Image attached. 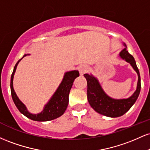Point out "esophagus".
Masks as SVG:
<instances>
[{"mask_svg": "<svg viewBox=\"0 0 150 150\" xmlns=\"http://www.w3.org/2000/svg\"><path fill=\"white\" fill-rule=\"evenodd\" d=\"M78 70L79 72H80V75H83L84 74H85L87 71H88V67L85 65H82L79 67Z\"/></svg>", "mask_w": 150, "mask_h": 150, "instance_id": "1", "label": "esophagus"}]
</instances>
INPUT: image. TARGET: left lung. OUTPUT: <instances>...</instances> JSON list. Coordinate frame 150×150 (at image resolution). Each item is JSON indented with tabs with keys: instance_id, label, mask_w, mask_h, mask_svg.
I'll return each instance as SVG.
<instances>
[{
	"instance_id": "8db88e82",
	"label": "left lung",
	"mask_w": 150,
	"mask_h": 150,
	"mask_svg": "<svg viewBox=\"0 0 150 150\" xmlns=\"http://www.w3.org/2000/svg\"><path fill=\"white\" fill-rule=\"evenodd\" d=\"M123 46L125 48L119 53L120 58L130 63L138 76L137 88L130 97L120 99L110 97L105 93L97 77L93 76L92 74L84 75L87 82V100L89 104L97 113L111 118H116L125 114L135 104L140 92L141 84L139 70L133 56L127 51L126 45L123 44Z\"/></svg>"
}]
</instances>
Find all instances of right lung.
<instances>
[{"label":"right lung","mask_w":150,"mask_h":150,"mask_svg":"<svg viewBox=\"0 0 150 150\" xmlns=\"http://www.w3.org/2000/svg\"><path fill=\"white\" fill-rule=\"evenodd\" d=\"M30 54H25L21 59H20L15 65L14 70L11 75L10 79V90H11V95L13 100L14 101L15 106L18 108L20 113L25 115L26 117L31 120H36V121H49L58 118L64 113L68 107V102H69V93L73 86V82L76 77H79L78 70H72V71L66 72L64 74L63 80L58 86L56 92L53 94L51 99L48 101L47 104L44 106L42 112L34 114L28 111L27 107L20 100L14 88H13V78L18 66L19 62L25 56H29Z\"/></svg>","instance_id":"right-lung-1"}]
</instances>
